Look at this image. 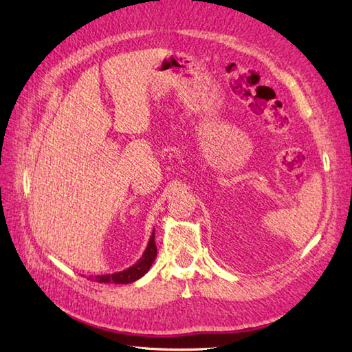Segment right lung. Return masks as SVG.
<instances>
[{
	"mask_svg": "<svg viewBox=\"0 0 352 352\" xmlns=\"http://www.w3.org/2000/svg\"><path fill=\"white\" fill-rule=\"evenodd\" d=\"M157 256V246L154 241V231L151 237H149V242L146 250L142 254V257L134 263L133 266L124 269V271L113 272V274H104V275H89V280L96 281V283H115V284H130L142 278L148 271L149 267L153 266L154 260Z\"/></svg>",
	"mask_w": 352,
	"mask_h": 352,
	"instance_id": "1",
	"label": "right lung"
}]
</instances>
